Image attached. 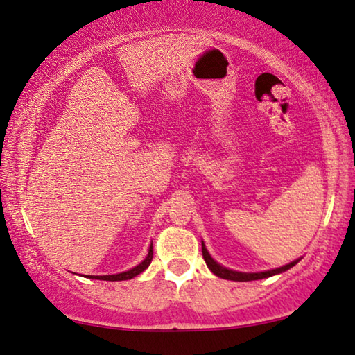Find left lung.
<instances>
[{
    "label": "left lung",
    "mask_w": 355,
    "mask_h": 355,
    "mask_svg": "<svg viewBox=\"0 0 355 355\" xmlns=\"http://www.w3.org/2000/svg\"><path fill=\"white\" fill-rule=\"evenodd\" d=\"M202 255H203V260H205L207 266L209 271H211L214 275H218L220 279H225V280H235V282H250V280H260V279H268V277H272V275H277L288 271V269L293 268L294 264H297L300 258L297 260H294L291 263L285 264V266H280V268H275V269H269V271H261V272H239V271H233V269H228L225 266H222L218 261L214 260V258L209 255V252L207 250L205 244L202 241Z\"/></svg>",
    "instance_id": "left-lung-1"
}]
</instances>
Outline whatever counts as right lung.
I'll return each instance as SVG.
<instances>
[{
	"label": "right lung",
	"instance_id": "add662e5",
	"mask_svg": "<svg viewBox=\"0 0 355 355\" xmlns=\"http://www.w3.org/2000/svg\"><path fill=\"white\" fill-rule=\"evenodd\" d=\"M152 258H153V245L150 244L148 248V254L147 257L144 258V260L137 264V266L128 269V271H123V272H119V274H111V275H86L89 279H98V280H107V282H119V280H130L136 277V275H139L141 272L146 271L148 268V264L152 263Z\"/></svg>",
	"mask_w": 355,
	"mask_h": 355
}]
</instances>
